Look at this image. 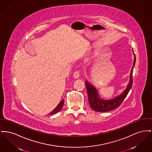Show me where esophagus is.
Listing matches in <instances>:
<instances>
[{
    "label": "esophagus",
    "mask_w": 152,
    "mask_h": 152,
    "mask_svg": "<svg viewBox=\"0 0 152 152\" xmlns=\"http://www.w3.org/2000/svg\"><path fill=\"white\" fill-rule=\"evenodd\" d=\"M80 76V72L79 71H75L73 73V77L75 78V79H77Z\"/></svg>",
    "instance_id": "obj_1"
}]
</instances>
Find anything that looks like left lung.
<instances>
[{"instance_id":"left-lung-1","label":"left lung","mask_w":152,"mask_h":152,"mask_svg":"<svg viewBox=\"0 0 152 152\" xmlns=\"http://www.w3.org/2000/svg\"><path fill=\"white\" fill-rule=\"evenodd\" d=\"M134 63L130 72L129 83L124 92L115 98L110 100L102 99L99 97L98 91L96 88L93 85L90 84L88 81H86L85 84L88 94V102L92 109L98 112H107L116 108V107H118L123 102L124 100L127 95L129 91L132 88L133 85V72L136 60L134 53Z\"/></svg>"}]
</instances>
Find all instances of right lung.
<instances>
[{
    "label": "right lung",
    "mask_w": 152,
    "mask_h": 152,
    "mask_svg": "<svg viewBox=\"0 0 152 152\" xmlns=\"http://www.w3.org/2000/svg\"><path fill=\"white\" fill-rule=\"evenodd\" d=\"M64 102V99H63V100L60 102V103L58 104V106L54 109L53 111H52V112H51L49 115H54V114H55L57 113L58 112H59V111L61 110L62 107H63Z\"/></svg>",
    "instance_id": "add662e5"
}]
</instances>
